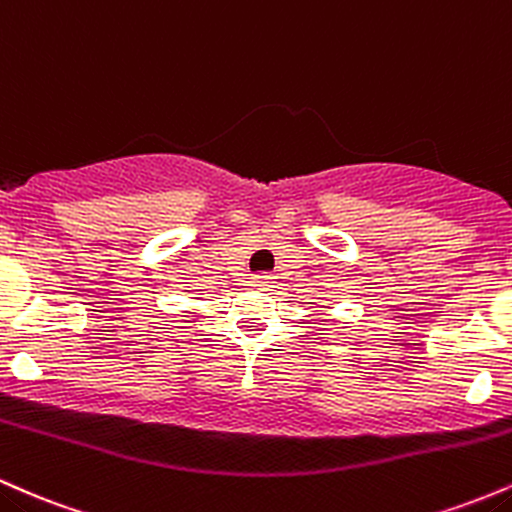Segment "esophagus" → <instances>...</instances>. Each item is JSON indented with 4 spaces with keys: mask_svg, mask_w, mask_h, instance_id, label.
<instances>
[{
    "mask_svg": "<svg viewBox=\"0 0 512 512\" xmlns=\"http://www.w3.org/2000/svg\"><path fill=\"white\" fill-rule=\"evenodd\" d=\"M251 283H254V287H271L273 278L271 275H254V280H251Z\"/></svg>",
    "mask_w": 512,
    "mask_h": 512,
    "instance_id": "34e87169",
    "label": "esophagus"
}]
</instances>
